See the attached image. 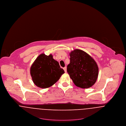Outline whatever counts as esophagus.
Segmentation results:
<instances>
[{
    "mask_svg": "<svg viewBox=\"0 0 126 126\" xmlns=\"http://www.w3.org/2000/svg\"><path fill=\"white\" fill-rule=\"evenodd\" d=\"M63 69L64 70V71H65V72H67V67H63Z\"/></svg>",
    "mask_w": 126,
    "mask_h": 126,
    "instance_id": "obj_1",
    "label": "esophagus"
}]
</instances>
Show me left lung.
<instances>
[{
    "label": "left lung",
    "mask_w": 126,
    "mask_h": 126,
    "mask_svg": "<svg viewBox=\"0 0 126 126\" xmlns=\"http://www.w3.org/2000/svg\"><path fill=\"white\" fill-rule=\"evenodd\" d=\"M67 72L74 84L82 89L92 87L96 81L98 67L96 61L86 52L75 49L69 54Z\"/></svg>",
    "instance_id": "left-lung-1"
}]
</instances>
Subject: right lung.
<instances>
[{"mask_svg":"<svg viewBox=\"0 0 126 126\" xmlns=\"http://www.w3.org/2000/svg\"><path fill=\"white\" fill-rule=\"evenodd\" d=\"M30 75L34 83L39 88L46 89L53 85L65 73L59 62L50 54L39 55L30 67Z\"/></svg>","mask_w":126,"mask_h":126,"instance_id":"add662e5","label":"right lung"}]
</instances>
